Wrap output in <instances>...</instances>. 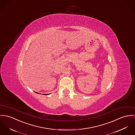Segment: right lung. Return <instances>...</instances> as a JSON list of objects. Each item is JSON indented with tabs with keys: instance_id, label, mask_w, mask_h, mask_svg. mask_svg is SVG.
<instances>
[{
	"instance_id": "obj_1",
	"label": "right lung",
	"mask_w": 135,
	"mask_h": 135,
	"mask_svg": "<svg viewBox=\"0 0 135 135\" xmlns=\"http://www.w3.org/2000/svg\"><path fill=\"white\" fill-rule=\"evenodd\" d=\"M48 94H45V95H48Z\"/></svg>"
}]
</instances>
